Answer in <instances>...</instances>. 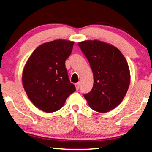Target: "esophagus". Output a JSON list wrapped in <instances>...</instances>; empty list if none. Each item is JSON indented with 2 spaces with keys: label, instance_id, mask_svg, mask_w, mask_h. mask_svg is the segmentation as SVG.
Instances as JSON below:
<instances>
[{
  "label": "esophagus",
  "instance_id": "1",
  "mask_svg": "<svg viewBox=\"0 0 152 152\" xmlns=\"http://www.w3.org/2000/svg\"><path fill=\"white\" fill-rule=\"evenodd\" d=\"M75 85V87H76V90H78V89H79V87H80V83H76L75 85Z\"/></svg>",
  "mask_w": 152,
  "mask_h": 152
}]
</instances>
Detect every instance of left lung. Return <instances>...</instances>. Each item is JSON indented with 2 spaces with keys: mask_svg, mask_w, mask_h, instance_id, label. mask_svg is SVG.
Wrapping results in <instances>:
<instances>
[{
  "mask_svg": "<svg viewBox=\"0 0 152 152\" xmlns=\"http://www.w3.org/2000/svg\"><path fill=\"white\" fill-rule=\"evenodd\" d=\"M93 74V87L84 95L89 106L105 113L116 107L126 95L131 82L128 63L120 50L100 40L78 43Z\"/></svg>",
  "mask_w": 152,
  "mask_h": 152,
  "instance_id": "1",
  "label": "left lung"
}]
</instances>
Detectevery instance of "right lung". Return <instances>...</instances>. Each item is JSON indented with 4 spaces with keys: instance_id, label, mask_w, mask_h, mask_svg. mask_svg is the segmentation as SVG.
<instances>
[{
    "instance_id": "right-lung-1",
    "label": "right lung",
    "mask_w": 152,
    "mask_h": 152,
    "mask_svg": "<svg viewBox=\"0 0 152 152\" xmlns=\"http://www.w3.org/2000/svg\"><path fill=\"white\" fill-rule=\"evenodd\" d=\"M74 44L62 39L43 43L34 50L24 66V90L33 104L43 112L61 109L66 99L76 91L65 66Z\"/></svg>"
}]
</instances>
